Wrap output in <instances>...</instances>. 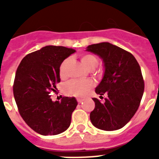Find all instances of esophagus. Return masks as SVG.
Masks as SVG:
<instances>
[{"label":"esophagus","mask_w":159,"mask_h":159,"mask_svg":"<svg viewBox=\"0 0 159 159\" xmlns=\"http://www.w3.org/2000/svg\"><path fill=\"white\" fill-rule=\"evenodd\" d=\"M77 102H79V103H81L82 102H84V99H77Z\"/></svg>","instance_id":"esophagus-1"}]
</instances>
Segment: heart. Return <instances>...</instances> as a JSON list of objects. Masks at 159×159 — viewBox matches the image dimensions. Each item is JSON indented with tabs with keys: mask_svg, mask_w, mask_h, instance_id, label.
I'll list each match as a JSON object with an SVG mask.
<instances>
[{
	"mask_svg": "<svg viewBox=\"0 0 159 159\" xmlns=\"http://www.w3.org/2000/svg\"><path fill=\"white\" fill-rule=\"evenodd\" d=\"M80 60L84 67L88 70H93L98 64V60L93 55L83 54L80 56ZM68 63V59H66L60 66V75L61 78L65 77V67ZM93 86L91 80H73L69 81L64 86V92L70 95L77 97H83L88 93L89 89Z\"/></svg>",
	"mask_w": 159,
	"mask_h": 159,
	"instance_id": "b5f03b06",
	"label": "heart"
}]
</instances>
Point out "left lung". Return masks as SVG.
<instances>
[{
	"mask_svg": "<svg viewBox=\"0 0 159 159\" xmlns=\"http://www.w3.org/2000/svg\"><path fill=\"white\" fill-rule=\"evenodd\" d=\"M86 51L102 60L104 74L95 92L100 99L107 95L104 102L92 99L95 107L91 122L100 130H119L131 119L141 102L144 81L139 64L131 53L108 42L88 46Z\"/></svg>",
	"mask_w": 159,
	"mask_h": 159,
	"instance_id": "obj_1",
	"label": "left lung"
}]
</instances>
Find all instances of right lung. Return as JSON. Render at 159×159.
I'll use <instances>...</instances> for the list:
<instances>
[{"label": "right lung", "mask_w": 159, "mask_h": 159, "mask_svg": "<svg viewBox=\"0 0 159 159\" xmlns=\"http://www.w3.org/2000/svg\"><path fill=\"white\" fill-rule=\"evenodd\" d=\"M75 49L48 45L23 58L16 69L13 95L20 115L29 127L42 135H56L71 124L78 102L63 97L53 102L49 94L60 82V66Z\"/></svg>", "instance_id": "1"}]
</instances>
